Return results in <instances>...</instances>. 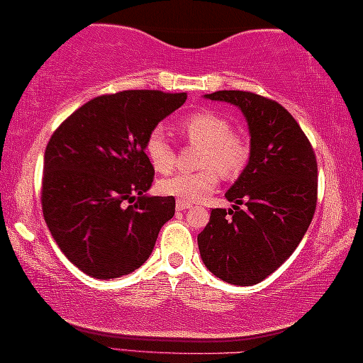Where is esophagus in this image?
<instances>
[{"label": "esophagus", "instance_id": "esophagus-1", "mask_svg": "<svg viewBox=\"0 0 363 363\" xmlns=\"http://www.w3.org/2000/svg\"><path fill=\"white\" fill-rule=\"evenodd\" d=\"M191 205L190 203H186V201H182V200H177V210L178 211H183V210H186V208H190Z\"/></svg>", "mask_w": 363, "mask_h": 363}]
</instances>
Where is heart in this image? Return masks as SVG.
Wrapping results in <instances>:
<instances>
[{"label":"heart","mask_w":363,"mask_h":363,"mask_svg":"<svg viewBox=\"0 0 363 363\" xmlns=\"http://www.w3.org/2000/svg\"><path fill=\"white\" fill-rule=\"evenodd\" d=\"M178 130L190 145L200 147L196 167L201 170L163 178L158 182V191L162 195L175 196L186 203L198 201L215 190L220 175L236 178L245 170L250 160V143L242 133L231 130L230 121L220 113L213 111L193 112L183 118ZM143 152L153 170L158 173H168L175 167L177 153L158 128L148 133Z\"/></svg>","instance_id":"obj_1"}]
</instances>
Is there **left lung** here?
Segmentation results:
<instances>
[{
	"mask_svg": "<svg viewBox=\"0 0 363 363\" xmlns=\"http://www.w3.org/2000/svg\"><path fill=\"white\" fill-rule=\"evenodd\" d=\"M205 97L241 108L251 150L246 168L225 195L235 205L211 210L198 247L216 277L252 286L294 252L311 225L317 203L315 153L296 118L276 101L245 91Z\"/></svg>",
	"mask_w": 363,
	"mask_h": 363,
	"instance_id": "8db88e82",
	"label": "left lung"
}]
</instances>
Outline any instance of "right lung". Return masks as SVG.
Returning a JSON list of instances; mask_svg holds the SVG:
<instances>
[{
    "instance_id": "1",
    "label": "right lung",
    "mask_w": 363,
    "mask_h": 363,
    "mask_svg": "<svg viewBox=\"0 0 363 363\" xmlns=\"http://www.w3.org/2000/svg\"><path fill=\"white\" fill-rule=\"evenodd\" d=\"M186 101V94L123 91L99 96L71 113L44 152L43 215L74 266L96 279L138 269L175 198L148 196L153 170L148 133Z\"/></svg>"
}]
</instances>
